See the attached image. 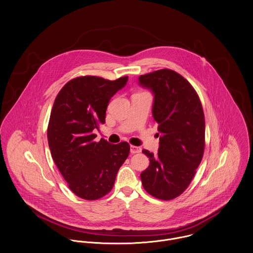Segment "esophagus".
<instances>
[{
    "label": "esophagus",
    "mask_w": 253,
    "mask_h": 253,
    "mask_svg": "<svg viewBox=\"0 0 253 253\" xmlns=\"http://www.w3.org/2000/svg\"><path fill=\"white\" fill-rule=\"evenodd\" d=\"M130 152L132 154H135V153H139L141 152V148L138 147V146H134V145H130Z\"/></svg>",
    "instance_id": "34e87169"
}]
</instances>
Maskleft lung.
<instances>
[{"label":"left lung","instance_id":"1","mask_svg":"<svg viewBox=\"0 0 253 253\" xmlns=\"http://www.w3.org/2000/svg\"><path fill=\"white\" fill-rule=\"evenodd\" d=\"M154 93L153 118L160 146L154 155L146 149L148 168L140 174L144 189L161 200L179 196L201 163L205 147L203 108L193 86L174 71L163 69L139 77Z\"/></svg>","mask_w":253,"mask_h":253}]
</instances>
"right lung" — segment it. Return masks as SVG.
<instances>
[{"label":"right lung","instance_id":"1","mask_svg":"<svg viewBox=\"0 0 253 253\" xmlns=\"http://www.w3.org/2000/svg\"><path fill=\"white\" fill-rule=\"evenodd\" d=\"M127 77L109 81L94 76L78 77L58 93L47 128L52 158L79 197L96 200L108 194L119 169L129 154V144H111L94 129L105 124L110 99L123 88Z\"/></svg>","mask_w":253,"mask_h":253}]
</instances>
